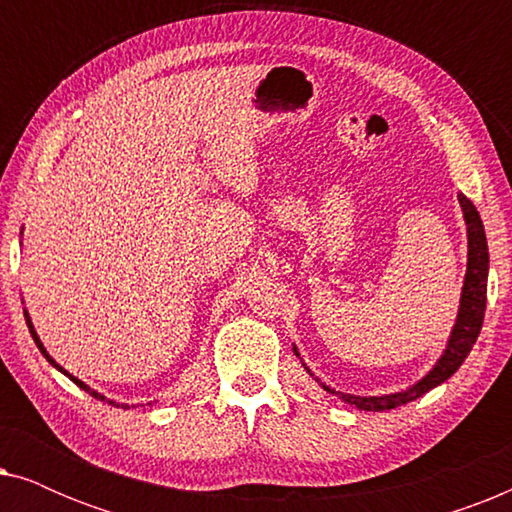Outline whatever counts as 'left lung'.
<instances>
[{"label":"left lung","mask_w":512,"mask_h":512,"mask_svg":"<svg viewBox=\"0 0 512 512\" xmlns=\"http://www.w3.org/2000/svg\"><path fill=\"white\" fill-rule=\"evenodd\" d=\"M459 205L464 209L466 219V230H468V268H466V279L464 289H461V305L457 314V324L452 328L450 340H447V347L443 356H440L436 366L429 375H424L417 384H412L405 391H398V394L389 396H352V394H340L326 384H321L328 394H338L345 403L356 405L359 410H391L398 408V405H405L415 398L424 396L426 391H431L438 384H443L447 377L457 373L461 363L471 352L475 340H478L482 319H485V307H487V270H489V251H487V237H485V226H482L478 209L471 200L466 198L464 193H459ZM296 349V347H293ZM298 354V349H296ZM305 366V363H303ZM307 368V366H305ZM310 373V368H307ZM312 375V373H310Z\"/></svg>","instance_id":"left-lung-1"}]
</instances>
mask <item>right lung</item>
I'll use <instances>...</instances> for the list:
<instances>
[{"instance_id": "obj_1", "label": "right lung", "mask_w": 512, "mask_h": 512, "mask_svg": "<svg viewBox=\"0 0 512 512\" xmlns=\"http://www.w3.org/2000/svg\"><path fill=\"white\" fill-rule=\"evenodd\" d=\"M25 321H27V328H30V333H32V338H34V342H37V347L41 349V354H44V356H46V359H48V363H51V366H55V368H58V370H60V373H65V375L69 377V380H72L74 384H79V387H81L83 391H88V394H90V396H93V398H100V401H107V398H104L102 394H97V391H95V389H90V387H88V384H83V382L79 380V377L69 375L65 368H62V366H58V363H55V361L51 359V356H48V352H46V349H44V345H41V340H39V335H37V331H34V326H32V321H30V314H27V312H25ZM107 403H111V405H116V408H128V405H118L116 401H107Z\"/></svg>"}]
</instances>
